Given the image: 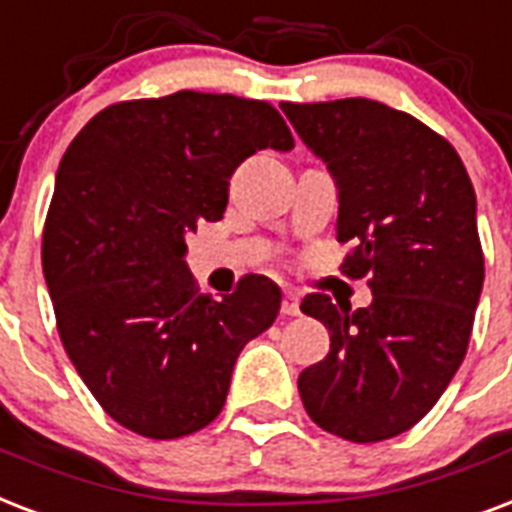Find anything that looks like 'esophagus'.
<instances>
[{
  "mask_svg": "<svg viewBox=\"0 0 512 512\" xmlns=\"http://www.w3.org/2000/svg\"><path fill=\"white\" fill-rule=\"evenodd\" d=\"M280 310H283V315L285 318H296V315H299V296H296V293H285L283 296V307H280Z\"/></svg>",
  "mask_w": 512,
  "mask_h": 512,
  "instance_id": "1",
  "label": "esophagus"
}]
</instances>
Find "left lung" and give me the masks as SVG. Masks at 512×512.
Masks as SVG:
<instances>
[{
	"mask_svg": "<svg viewBox=\"0 0 512 512\" xmlns=\"http://www.w3.org/2000/svg\"><path fill=\"white\" fill-rule=\"evenodd\" d=\"M339 192L336 240L355 243L368 307L310 293L301 312L331 350L299 374L307 414L352 443L406 433L438 403L467 352L483 288L475 192L454 146L411 114L368 98L280 104Z\"/></svg>",
	"mask_w": 512,
	"mask_h": 512,
	"instance_id": "obj_1",
	"label": "left lung"
}]
</instances>
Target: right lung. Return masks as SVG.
<instances>
[{"instance_id":"add662e5","label":"right lung","mask_w":512,"mask_h":512,"mask_svg":"<svg viewBox=\"0 0 512 512\" xmlns=\"http://www.w3.org/2000/svg\"><path fill=\"white\" fill-rule=\"evenodd\" d=\"M259 149H293L275 106L181 90L109 106L63 154L42 237L47 291L77 374L133 433L170 441L211 425L237 355L280 312L269 277L211 299L186 264V237L224 216L229 178Z\"/></svg>"}]
</instances>
